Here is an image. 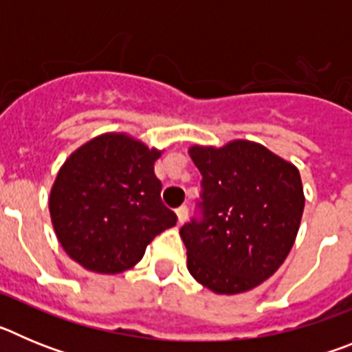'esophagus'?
Segmentation results:
<instances>
[{
	"label": "esophagus",
	"mask_w": 352,
	"mask_h": 352,
	"mask_svg": "<svg viewBox=\"0 0 352 352\" xmlns=\"http://www.w3.org/2000/svg\"><path fill=\"white\" fill-rule=\"evenodd\" d=\"M176 217H178V223L182 226V223H185L186 217H188V208L186 206H182L176 210Z\"/></svg>",
	"instance_id": "obj_1"
}]
</instances>
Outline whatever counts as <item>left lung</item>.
<instances>
[{
	"mask_svg": "<svg viewBox=\"0 0 352 352\" xmlns=\"http://www.w3.org/2000/svg\"><path fill=\"white\" fill-rule=\"evenodd\" d=\"M188 155L203 174L201 222L179 231L186 268L217 294L257 287L289 256L305 208L294 164L247 139L194 144Z\"/></svg>",
	"mask_w": 352,
	"mask_h": 352,
	"instance_id": "1",
	"label": "left lung"
}]
</instances>
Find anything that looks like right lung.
I'll return each mask as SVG.
<instances>
[{
	"mask_svg": "<svg viewBox=\"0 0 352 352\" xmlns=\"http://www.w3.org/2000/svg\"><path fill=\"white\" fill-rule=\"evenodd\" d=\"M162 153L125 132H105L65 160L49 213L72 261L100 275L123 273L142 259L155 236L176 226L155 176Z\"/></svg>",
	"mask_w": 352,
	"mask_h": 352,
	"instance_id": "obj_1",
	"label": "right lung"
}]
</instances>
